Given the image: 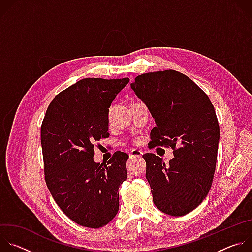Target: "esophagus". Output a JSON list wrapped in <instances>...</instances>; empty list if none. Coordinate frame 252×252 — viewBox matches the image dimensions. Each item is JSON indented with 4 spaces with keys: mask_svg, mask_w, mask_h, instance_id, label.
Masks as SVG:
<instances>
[{
    "mask_svg": "<svg viewBox=\"0 0 252 252\" xmlns=\"http://www.w3.org/2000/svg\"><path fill=\"white\" fill-rule=\"evenodd\" d=\"M142 156V153L140 151H137V150H132L130 151L129 153V158H141Z\"/></svg>",
    "mask_w": 252,
    "mask_h": 252,
    "instance_id": "esophagus-1",
    "label": "esophagus"
}]
</instances>
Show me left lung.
Returning a JSON list of instances; mask_svg holds the SVG:
<instances>
[{"mask_svg": "<svg viewBox=\"0 0 252 252\" xmlns=\"http://www.w3.org/2000/svg\"><path fill=\"white\" fill-rule=\"evenodd\" d=\"M130 88L155 119L152 148L173 150L167 165L155 154L142 156L154 203L165 214L186 215L203 201L212 184L220 141L214 107L193 81L172 69L139 75Z\"/></svg>", "mask_w": 252, "mask_h": 252, "instance_id": "1", "label": "left lung"}]
</instances>
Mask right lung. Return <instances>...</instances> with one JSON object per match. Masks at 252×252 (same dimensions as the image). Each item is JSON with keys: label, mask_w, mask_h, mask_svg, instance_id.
Listing matches in <instances>:
<instances>
[{"label": "right lung", "mask_w": 252, "mask_h": 252, "mask_svg": "<svg viewBox=\"0 0 252 252\" xmlns=\"http://www.w3.org/2000/svg\"><path fill=\"white\" fill-rule=\"evenodd\" d=\"M128 82L83 79L52 100L42 124L48 189L66 217L85 227H102L119 211L128 155L116 152L102 166L94 160V143L109 137L111 103Z\"/></svg>", "instance_id": "1"}]
</instances>
